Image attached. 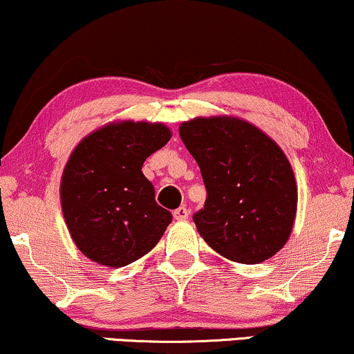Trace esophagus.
Masks as SVG:
<instances>
[{
    "label": "esophagus",
    "instance_id": "34e87169",
    "mask_svg": "<svg viewBox=\"0 0 354 354\" xmlns=\"http://www.w3.org/2000/svg\"><path fill=\"white\" fill-rule=\"evenodd\" d=\"M173 216L176 221H186L187 216H189V209L186 207H178L176 210L173 212Z\"/></svg>",
    "mask_w": 354,
    "mask_h": 354
}]
</instances>
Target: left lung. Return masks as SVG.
<instances>
[{
	"instance_id": "1",
	"label": "left lung",
	"mask_w": 354,
	"mask_h": 354,
	"mask_svg": "<svg viewBox=\"0 0 354 354\" xmlns=\"http://www.w3.org/2000/svg\"><path fill=\"white\" fill-rule=\"evenodd\" d=\"M207 189L192 216L210 248L257 265L284 247L297 210V186L284 151L247 120L196 118L180 125Z\"/></svg>"
}]
</instances>
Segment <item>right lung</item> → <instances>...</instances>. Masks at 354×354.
Masks as SVG:
<instances>
[{
    "label": "right lung",
    "instance_id": "right-lung-1",
    "mask_svg": "<svg viewBox=\"0 0 354 354\" xmlns=\"http://www.w3.org/2000/svg\"><path fill=\"white\" fill-rule=\"evenodd\" d=\"M171 138L160 122L107 124L70 155L62 174L60 201L71 239L100 265H131L158 243L171 222L155 201L142 165Z\"/></svg>",
    "mask_w": 354,
    "mask_h": 354
}]
</instances>
